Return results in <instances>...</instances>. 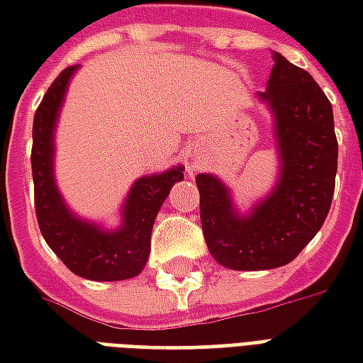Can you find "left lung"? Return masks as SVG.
I'll use <instances>...</instances> for the list:
<instances>
[{
  "instance_id": "left-lung-1",
  "label": "left lung",
  "mask_w": 363,
  "mask_h": 363,
  "mask_svg": "<svg viewBox=\"0 0 363 363\" xmlns=\"http://www.w3.org/2000/svg\"><path fill=\"white\" fill-rule=\"evenodd\" d=\"M267 91L259 93L276 118L281 159L278 186L237 216L228 189L198 174L200 221L208 251L231 270H268L288 264L317 235L335 194L338 143L333 104L309 72L274 54Z\"/></svg>"
}]
</instances>
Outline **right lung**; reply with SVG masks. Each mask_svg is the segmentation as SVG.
Returning a JSON list of instances; mask_svg holds the SVG:
<instances>
[{
	"label": "right lung",
	"mask_w": 363,
	"mask_h": 363,
	"mask_svg": "<svg viewBox=\"0 0 363 363\" xmlns=\"http://www.w3.org/2000/svg\"><path fill=\"white\" fill-rule=\"evenodd\" d=\"M77 66L66 67L52 82L38 104L33 122V182L40 233L69 270L82 278L118 281L142 272L151 251V228L174 182L182 181V167L138 179L122 210V228L103 231L74 218L54 184V126L69 77Z\"/></svg>",
	"instance_id": "1"
}]
</instances>
